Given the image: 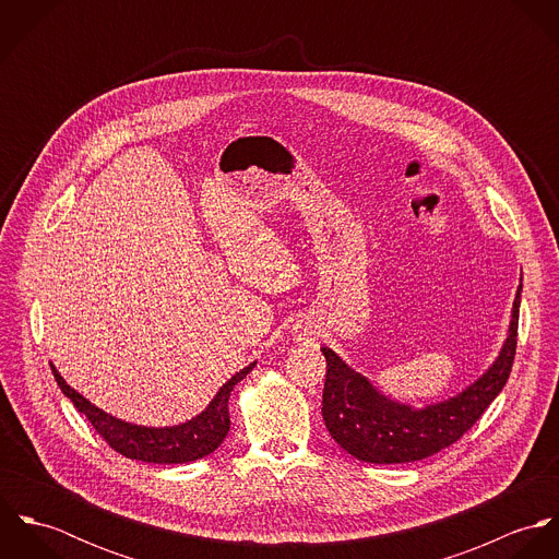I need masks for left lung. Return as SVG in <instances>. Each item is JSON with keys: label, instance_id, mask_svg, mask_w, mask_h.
Returning a JSON list of instances; mask_svg holds the SVG:
<instances>
[{"label": "left lung", "instance_id": "obj_1", "mask_svg": "<svg viewBox=\"0 0 559 559\" xmlns=\"http://www.w3.org/2000/svg\"><path fill=\"white\" fill-rule=\"evenodd\" d=\"M521 288L512 308L510 335L492 368L456 399L426 408H411L381 396L359 372L322 346L326 359L322 419L329 435L355 459L377 465L421 461L456 443L497 399L512 372Z\"/></svg>", "mask_w": 559, "mask_h": 559}]
</instances>
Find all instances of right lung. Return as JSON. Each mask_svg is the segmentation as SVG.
<instances>
[{
	"instance_id": "right-lung-1",
	"label": "right lung",
	"mask_w": 559,
	"mask_h": 559,
	"mask_svg": "<svg viewBox=\"0 0 559 559\" xmlns=\"http://www.w3.org/2000/svg\"><path fill=\"white\" fill-rule=\"evenodd\" d=\"M253 366L255 364H249L247 368L237 372L217 392V396L206 406V411H202L191 421L171 426V428H146V426H135V424L116 419L105 411H100L98 406H94L92 402H87L73 388H69L53 366H51V372L62 394L71 399V402L78 406V411L87 417L92 428L103 437V441L111 450L133 461L180 465V463L204 459L222 445V441L230 430V413H228L230 392L253 370Z\"/></svg>"
}]
</instances>
